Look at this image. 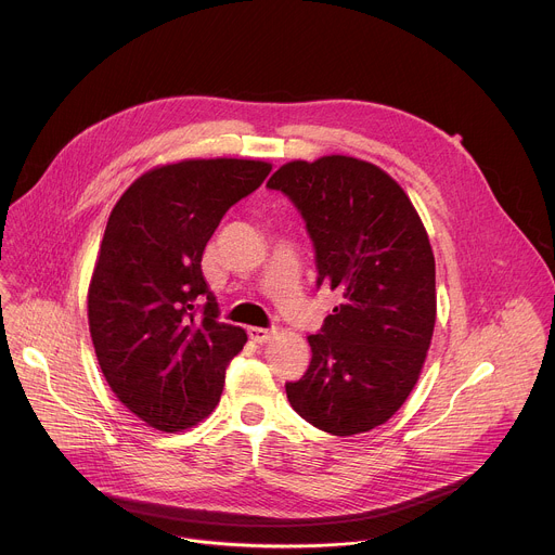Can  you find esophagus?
Segmentation results:
<instances>
[{
    "instance_id": "1",
    "label": "esophagus",
    "mask_w": 555,
    "mask_h": 555,
    "mask_svg": "<svg viewBox=\"0 0 555 555\" xmlns=\"http://www.w3.org/2000/svg\"><path fill=\"white\" fill-rule=\"evenodd\" d=\"M272 334H274V332L263 330V327H248V336H250V340H255V343H259V345L268 343V340L272 338Z\"/></svg>"
}]
</instances>
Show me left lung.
<instances>
[{"label":"left lung","mask_w":555,"mask_h":555,"mask_svg":"<svg viewBox=\"0 0 555 555\" xmlns=\"http://www.w3.org/2000/svg\"><path fill=\"white\" fill-rule=\"evenodd\" d=\"M307 221L319 285L343 302L311 362L287 382L292 409L311 426L351 437L386 424L415 388L437 321L435 255L411 197L379 167L351 155L292 160L268 180Z\"/></svg>","instance_id":"left-lung-1"}]
</instances>
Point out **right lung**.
I'll list each match as a JSON object with an SVG mask.
<instances>
[{"mask_svg":"<svg viewBox=\"0 0 555 555\" xmlns=\"http://www.w3.org/2000/svg\"><path fill=\"white\" fill-rule=\"evenodd\" d=\"M270 171V163L244 157L157 165L112 208L88 289L90 336L116 398L155 430L206 420L228 362L248 340L242 327L217 321L202 255L225 210Z\"/></svg>","mask_w":555,"mask_h":555,"instance_id":"add662e5","label":"right lung"}]
</instances>
